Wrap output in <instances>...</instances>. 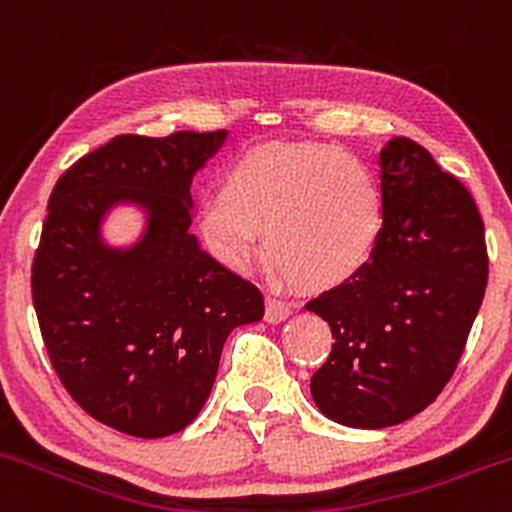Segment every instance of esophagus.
<instances>
[{
  "label": "esophagus",
  "mask_w": 512,
  "mask_h": 512,
  "mask_svg": "<svg viewBox=\"0 0 512 512\" xmlns=\"http://www.w3.org/2000/svg\"><path fill=\"white\" fill-rule=\"evenodd\" d=\"M291 316V303L281 301L276 296L266 298V321L268 323H281Z\"/></svg>",
  "instance_id": "34e87169"
}]
</instances>
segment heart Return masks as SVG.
<instances>
[{
  "mask_svg": "<svg viewBox=\"0 0 512 512\" xmlns=\"http://www.w3.org/2000/svg\"><path fill=\"white\" fill-rule=\"evenodd\" d=\"M386 199L356 154L321 144H266L241 154L221 196L199 209L206 246L231 268L261 254L308 291L336 288L363 271L381 244Z\"/></svg>",
  "mask_w": 512,
  "mask_h": 512,
  "instance_id": "1",
  "label": "heart"
}]
</instances>
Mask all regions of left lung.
Listing matches in <instances>:
<instances>
[{
  "mask_svg": "<svg viewBox=\"0 0 512 512\" xmlns=\"http://www.w3.org/2000/svg\"><path fill=\"white\" fill-rule=\"evenodd\" d=\"M386 226L368 266L306 303L331 326L313 373L318 411L348 428H388L438 398L485 296L488 251L473 196L416 141L381 149Z\"/></svg>",
  "mask_w": 512,
  "mask_h": 512,
  "instance_id": "left-lung-1",
  "label": "left lung"
}]
</instances>
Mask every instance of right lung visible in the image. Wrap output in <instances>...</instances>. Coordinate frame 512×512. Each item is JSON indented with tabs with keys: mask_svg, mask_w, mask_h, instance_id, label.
<instances>
[{
	"mask_svg": "<svg viewBox=\"0 0 512 512\" xmlns=\"http://www.w3.org/2000/svg\"><path fill=\"white\" fill-rule=\"evenodd\" d=\"M224 141L226 131L116 136L69 166L49 196L32 266L44 346L69 396L126 435L189 426L229 333L263 318L261 291L191 234V181ZM116 205L147 219L124 250L100 234Z\"/></svg>",
	"mask_w": 512,
	"mask_h": 512,
	"instance_id": "obj_1",
	"label": "right lung"
}]
</instances>
